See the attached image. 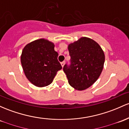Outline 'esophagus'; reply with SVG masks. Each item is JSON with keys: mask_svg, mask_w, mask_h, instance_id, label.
<instances>
[{"mask_svg": "<svg viewBox=\"0 0 129 129\" xmlns=\"http://www.w3.org/2000/svg\"><path fill=\"white\" fill-rule=\"evenodd\" d=\"M65 63H66V62H65V61H63V62H61V66H62V67H63V66H64Z\"/></svg>", "mask_w": 129, "mask_h": 129, "instance_id": "34e87169", "label": "esophagus"}]
</instances>
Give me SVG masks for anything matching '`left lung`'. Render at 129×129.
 <instances>
[{"label": "left lung", "mask_w": 129, "mask_h": 129, "mask_svg": "<svg viewBox=\"0 0 129 129\" xmlns=\"http://www.w3.org/2000/svg\"><path fill=\"white\" fill-rule=\"evenodd\" d=\"M70 64L66 63L63 72L69 83L76 90L89 87L97 80L104 68L105 54L97 42L82 37L68 47Z\"/></svg>", "instance_id": "left-lung-1"}]
</instances>
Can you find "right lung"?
Instances as JSON below:
<instances>
[{"mask_svg": "<svg viewBox=\"0 0 129 129\" xmlns=\"http://www.w3.org/2000/svg\"><path fill=\"white\" fill-rule=\"evenodd\" d=\"M54 45L47 40L39 39L24 48L21 62L25 75L37 87L48 86L53 82L58 70L62 69L57 60Z\"/></svg>", "mask_w": 129, "mask_h": 129, "instance_id": "right-lung-1", "label": "right lung"}]
</instances>
